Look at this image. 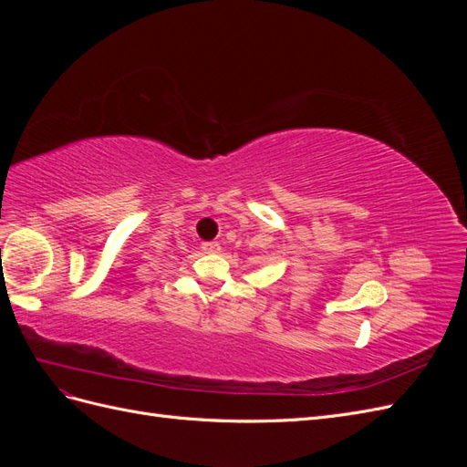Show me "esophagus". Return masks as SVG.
Returning a JSON list of instances; mask_svg holds the SVG:
<instances>
[{
	"label": "esophagus",
	"mask_w": 467,
	"mask_h": 467,
	"mask_svg": "<svg viewBox=\"0 0 467 467\" xmlns=\"http://www.w3.org/2000/svg\"><path fill=\"white\" fill-rule=\"evenodd\" d=\"M202 251L204 253H218L220 251V244L218 242H206V244H202Z\"/></svg>",
	"instance_id": "34e87169"
}]
</instances>
